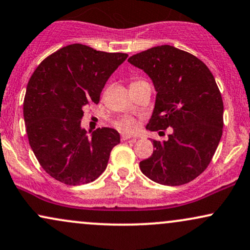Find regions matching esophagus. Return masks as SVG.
<instances>
[{"label": "esophagus", "instance_id": "obj_1", "mask_svg": "<svg viewBox=\"0 0 250 250\" xmlns=\"http://www.w3.org/2000/svg\"><path fill=\"white\" fill-rule=\"evenodd\" d=\"M130 138H135V137L131 136V135H128V134H122V135H121V140H122V141L130 140Z\"/></svg>", "mask_w": 250, "mask_h": 250}]
</instances>
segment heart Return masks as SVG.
Here are the masks:
<instances>
[{"mask_svg": "<svg viewBox=\"0 0 250 250\" xmlns=\"http://www.w3.org/2000/svg\"><path fill=\"white\" fill-rule=\"evenodd\" d=\"M143 83V81L142 80H135L130 83V86H134V85H136V83ZM114 125H115L119 130L125 131V133H131V131H134L135 129L137 128V121L131 116H121V117H119L115 122H114Z\"/></svg>", "mask_w": 250, "mask_h": 250, "instance_id": "obj_1", "label": "heart"}]
</instances>
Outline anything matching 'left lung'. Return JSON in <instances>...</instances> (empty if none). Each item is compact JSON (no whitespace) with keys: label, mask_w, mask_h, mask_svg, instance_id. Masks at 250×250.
<instances>
[{"label":"left lung","mask_w":250,"mask_h":250,"mask_svg":"<svg viewBox=\"0 0 250 250\" xmlns=\"http://www.w3.org/2000/svg\"><path fill=\"white\" fill-rule=\"evenodd\" d=\"M128 62L151 78L157 92L146 129L172 128L167 141L152 140L155 150L140 162L141 171L158 184L190 183L211 163L222 135L224 102L212 72L171 45L151 47Z\"/></svg>","instance_id":"left-lung-1"}]
</instances>
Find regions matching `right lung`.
Segmentation results:
<instances>
[{
    "label": "right lung",
    "mask_w": 250,
    "mask_h": 250,
    "mask_svg": "<svg viewBox=\"0 0 250 250\" xmlns=\"http://www.w3.org/2000/svg\"><path fill=\"white\" fill-rule=\"evenodd\" d=\"M127 57L71 44L46 57L30 78L23 102L29 143L58 182L87 184L106 170L120 134L98 128L88 137L80 122L83 108L99 104L107 80Z\"/></svg>",
    "instance_id": "right-lung-1"
}]
</instances>
